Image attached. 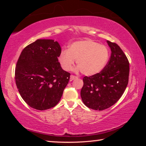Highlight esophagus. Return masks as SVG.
I'll use <instances>...</instances> for the list:
<instances>
[{
    "mask_svg": "<svg viewBox=\"0 0 146 146\" xmlns=\"http://www.w3.org/2000/svg\"><path fill=\"white\" fill-rule=\"evenodd\" d=\"M77 78H78L77 76H75L74 75H71L70 76V80H75V79H76Z\"/></svg>",
    "mask_w": 146,
    "mask_h": 146,
    "instance_id": "1",
    "label": "esophagus"
}]
</instances>
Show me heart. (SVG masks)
<instances>
[{"label": "heart", "mask_w": 146, "mask_h": 146, "mask_svg": "<svg viewBox=\"0 0 146 146\" xmlns=\"http://www.w3.org/2000/svg\"><path fill=\"white\" fill-rule=\"evenodd\" d=\"M109 58V50L106 46L91 40L75 42L63 50L58 61L64 70L70 71L76 60V71H81L84 75L93 76L102 71Z\"/></svg>", "instance_id": "b5f03b06"}]
</instances>
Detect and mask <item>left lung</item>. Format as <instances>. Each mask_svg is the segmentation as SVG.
I'll use <instances>...</instances> for the list:
<instances>
[{"label":"left lung","instance_id":"1","mask_svg":"<svg viewBox=\"0 0 146 146\" xmlns=\"http://www.w3.org/2000/svg\"><path fill=\"white\" fill-rule=\"evenodd\" d=\"M111 51L104 70L97 75L84 76L80 91L83 103L89 108L102 111L117 102L126 88L129 80V64L117 44L107 40Z\"/></svg>","mask_w":146,"mask_h":146}]
</instances>
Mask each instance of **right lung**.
<instances>
[{"mask_svg": "<svg viewBox=\"0 0 146 146\" xmlns=\"http://www.w3.org/2000/svg\"><path fill=\"white\" fill-rule=\"evenodd\" d=\"M61 48L52 39H37L21 53L15 68V82L20 95L37 110H48L60 101L70 73L58 62Z\"/></svg>", "mask_w": 146, "mask_h": 146, "instance_id": "obj_1", "label": "right lung"}]
</instances>
